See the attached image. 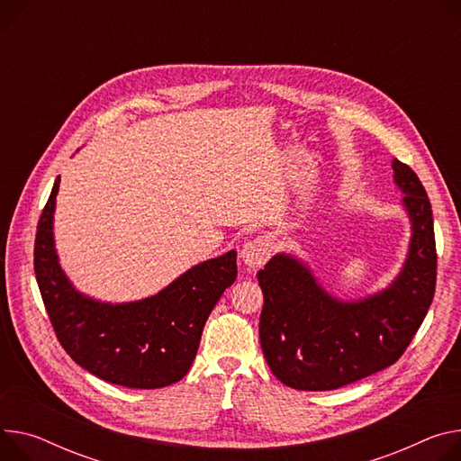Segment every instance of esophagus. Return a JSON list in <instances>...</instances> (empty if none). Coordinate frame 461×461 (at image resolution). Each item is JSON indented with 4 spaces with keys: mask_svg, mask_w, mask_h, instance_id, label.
<instances>
[{
    "mask_svg": "<svg viewBox=\"0 0 461 461\" xmlns=\"http://www.w3.org/2000/svg\"><path fill=\"white\" fill-rule=\"evenodd\" d=\"M272 240L267 235H259L252 240L244 242L242 249H240V258L244 261L246 267L249 268H259L263 267L270 256H272Z\"/></svg>",
    "mask_w": 461,
    "mask_h": 461,
    "instance_id": "obj_1",
    "label": "esophagus"
}]
</instances>
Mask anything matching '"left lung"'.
I'll use <instances>...</instances> for the list:
<instances>
[{"instance_id": "1", "label": "left lung", "mask_w": 461, "mask_h": 461, "mask_svg": "<svg viewBox=\"0 0 461 461\" xmlns=\"http://www.w3.org/2000/svg\"><path fill=\"white\" fill-rule=\"evenodd\" d=\"M392 167L406 194L411 239L406 263L386 290L340 302L305 265L285 254L258 272L265 296L261 348L272 373L290 388L337 390L395 364L429 312L438 270L432 205L406 163L393 159Z\"/></svg>"}]
</instances>
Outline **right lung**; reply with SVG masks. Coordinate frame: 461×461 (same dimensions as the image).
<instances>
[{
	"mask_svg": "<svg viewBox=\"0 0 461 461\" xmlns=\"http://www.w3.org/2000/svg\"><path fill=\"white\" fill-rule=\"evenodd\" d=\"M55 180L34 239V274L41 300L66 353L99 379L152 390L178 383L189 371L207 316L237 277V254L203 261L156 296L132 303H101L73 288L53 240Z\"/></svg>",
	"mask_w": 461,
	"mask_h": 461,
	"instance_id": "obj_1",
	"label": "right lung"
}]
</instances>
